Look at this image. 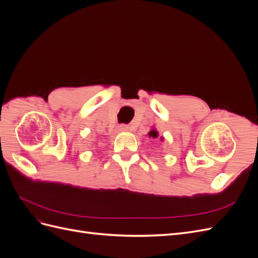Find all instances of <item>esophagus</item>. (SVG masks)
<instances>
[{"label":"esophagus","mask_w":258,"mask_h":258,"mask_svg":"<svg viewBox=\"0 0 258 258\" xmlns=\"http://www.w3.org/2000/svg\"><path fill=\"white\" fill-rule=\"evenodd\" d=\"M127 130H129V127L127 124H120L118 127V131H127Z\"/></svg>","instance_id":"obj_1"}]
</instances>
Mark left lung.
<instances>
[{
    "label": "left lung",
    "mask_w": 258,
    "mask_h": 258,
    "mask_svg": "<svg viewBox=\"0 0 258 258\" xmlns=\"http://www.w3.org/2000/svg\"><path fill=\"white\" fill-rule=\"evenodd\" d=\"M148 136H150V137H153V138H157V136H158V132L156 131L155 129H153L152 131L148 132Z\"/></svg>",
    "instance_id": "1"
}]
</instances>
